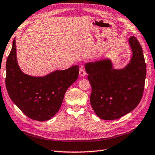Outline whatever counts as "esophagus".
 Listing matches in <instances>:
<instances>
[{
	"mask_svg": "<svg viewBox=\"0 0 155 155\" xmlns=\"http://www.w3.org/2000/svg\"><path fill=\"white\" fill-rule=\"evenodd\" d=\"M86 75V73L85 71V69H84L83 67H81L80 68V71H79V75H80L81 78H83Z\"/></svg>",
	"mask_w": 155,
	"mask_h": 155,
	"instance_id": "obj_1",
	"label": "esophagus"
}]
</instances>
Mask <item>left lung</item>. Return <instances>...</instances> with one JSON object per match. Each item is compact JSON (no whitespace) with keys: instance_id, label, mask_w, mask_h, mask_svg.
Masks as SVG:
<instances>
[{"instance_id":"1","label":"left lung","mask_w":155,"mask_h":155,"mask_svg":"<svg viewBox=\"0 0 155 155\" xmlns=\"http://www.w3.org/2000/svg\"><path fill=\"white\" fill-rule=\"evenodd\" d=\"M132 56L124 68L115 69L109 58L86 63L92 86L90 103L104 120L117 119L138 106L144 92L147 68L142 49L135 37L129 39Z\"/></svg>"}]
</instances>
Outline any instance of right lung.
<instances>
[{
  "label": "right lung",
  "mask_w": 155,
  "mask_h": 155,
  "mask_svg": "<svg viewBox=\"0 0 155 155\" xmlns=\"http://www.w3.org/2000/svg\"><path fill=\"white\" fill-rule=\"evenodd\" d=\"M6 71V87L11 101L28 117L44 121L59 111L67 90L78 78L79 66L56 70L45 76L25 74L17 63L14 39Z\"/></svg>",
  "instance_id": "obj_1"
}]
</instances>
